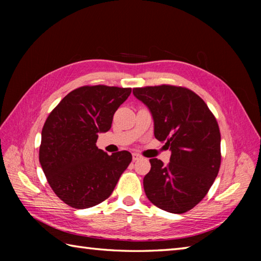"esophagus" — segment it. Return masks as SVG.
I'll return each mask as SVG.
<instances>
[{
  "mask_svg": "<svg viewBox=\"0 0 261 261\" xmlns=\"http://www.w3.org/2000/svg\"><path fill=\"white\" fill-rule=\"evenodd\" d=\"M139 159H141V157L138 153L132 154V160H134V162H138V160H139Z\"/></svg>",
  "mask_w": 261,
  "mask_h": 261,
  "instance_id": "34e87169",
  "label": "esophagus"
}]
</instances>
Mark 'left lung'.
Wrapping results in <instances>:
<instances>
[{
  "instance_id": "8db88e82",
  "label": "left lung",
  "mask_w": 261,
  "mask_h": 261,
  "mask_svg": "<svg viewBox=\"0 0 261 261\" xmlns=\"http://www.w3.org/2000/svg\"><path fill=\"white\" fill-rule=\"evenodd\" d=\"M134 94L150 110L156 139L171 150L167 166L157 158L149 160L151 169L143 178L146 195L159 208L185 213L202 201L218 176V121L206 103L186 87H136Z\"/></svg>"
}]
</instances>
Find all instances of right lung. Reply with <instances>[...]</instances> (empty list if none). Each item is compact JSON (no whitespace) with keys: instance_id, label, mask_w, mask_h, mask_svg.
<instances>
[{"instance_id":"1","label":"right lung","mask_w":261,"mask_h":261,"mask_svg":"<svg viewBox=\"0 0 261 261\" xmlns=\"http://www.w3.org/2000/svg\"><path fill=\"white\" fill-rule=\"evenodd\" d=\"M130 87L85 85L68 93L43 124L39 162L54 193L69 206L87 208L105 201L131 163L129 151L110 156L96 147Z\"/></svg>"}]
</instances>
